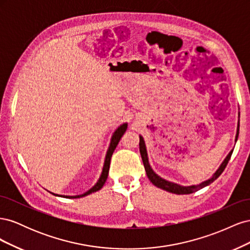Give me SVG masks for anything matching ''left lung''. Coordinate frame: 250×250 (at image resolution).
<instances>
[{
	"label": "left lung",
	"mask_w": 250,
	"mask_h": 250,
	"mask_svg": "<svg viewBox=\"0 0 250 250\" xmlns=\"http://www.w3.org/2000/svg\"><path fill=\"white\" fill-rule=\"evenodd\" d=\"M238 137H239V123H238V128H237L236 142L238 140ZM140 152H141V156H142V161H143V164H144V167H145V170H146V174H147V176H148V178H149V180L151 181V183H152L155 187L160 188H163V190H165V191L180 195V194H191V193H194V192H197L198 190H200V188L207 187V186H208V185H210L211 183H213V181H215L219 176L221 175L222 172L225 169V167H226V166H228L229 161L230 160V156L232 154V150L229 153V155L225 157V160L223 161V163L221 164L220 167H219V169L215 172L214 175L211 176L209 179L203 181V183H201V184H199L197 186H188V187H184V186H180V185H177V184L171 183V181L166 180V179L160 177V176L157 175V174L154 173V171L151 169L150 165H149L146 145H145V142H144L143 137H141V135H140Z\"/></svg>",
	"instance_id": "left-lung-1"
}]
</instances>
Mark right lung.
Returning a JSON list of instances; mask_svg holds the SVG:
<instances>
[{
    "label": "right lung",
    "mask_w": 250,
    "mask_h": 250,
    "mask_svg": "<svg viewBox=\"0 0 250 250\" xmlns=\"http://www.w3.org/2000/svg\"><path fill=\"white\" fill-rule=\"evenodd\" d=\"M126 129H127V124L124 123L123 125H121L120 127H118V129L115 132H113L112 137H111V141H110V145L108 147L106 156H105V162H104V166H103V170H102V173H101V176H100L99 180L97 181V184L92 188H89V190L87 192H85L84 194L76 195V196H63V195H58V194H54V193H52V194L55 195V196H60V197H65V198H80V197H84V196H87V195L92 194L94 192L99 191L100 188H102L103 185L105 184V181H106L107 176H108V171H109V165H110L111 155L113 153V151H115L116 147L118 146V144H119L121 138L123 137V134L126 131Z\"/></svg>",
    "instance_id": "obj_1"
}]
</instances>
